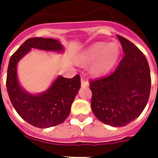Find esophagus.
Here are the masks:
<instances>
[{"label": "esophagus", "mask_w": 158, "mask_h": 158, "mask_svg": "<svg viewBox=\"0 0 158 158\" xmlns=\"http://www.w3.org/2000/svg\"><path fill=\"white\" fill-rule=\"evenodd\" d=\"M89 81L85 79L84 77H82L81 78V85L82 87H88L89 86Z\"/></svg>", "instance_id": "esophagus-1"}]
</instances>
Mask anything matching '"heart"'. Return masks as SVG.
I'll list each match as a JSON object with an SVG mask.
<instances>
[{
    "label": "heart",
    "mask_w": 158,
    "mask_h": 158,
    "mask_svg": "<svg viewBox=\"0 0 158 158\" xmlns=\"http://www.w3.org/2000/svg\"><path fill=\"white\" fill-rule=\"evenodd\" d=\"M120 55V48L117 43H98L82 55L83 62L90 63L94 62L92 65V72L96 74H105L109 71L117 61Z\"/></svg>",
    "instance_id": "b5f03b06"
}]
</instances>
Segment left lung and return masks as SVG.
Returning <instances> with one entry per match:
<instances>
[{"label": "left lung", "mask_w": 158, "mask_h": 158, "mask_svg": "<svg viewBox=\"0 0 158 158\" xmlns=\"http://www.w3.org/2000/svg\"><path fill=\"white\" fill-rule=\"evenodd\" d=\"M124 56L112 74L89 81L91 107L100 121L122 127L135 120L148 103L151 74L143 53L131 42L117 35Z\"/></svg>", "instance_id": "obj_1"}]
</instances>
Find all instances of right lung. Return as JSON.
<instances>
[{"label":"right lung","mask_w":158,"mask_h":158,"mask_svg":"<svg viewBox=\"0 0 158 158\" xmlns=\"http://www.w3.org/2000/svg\"><path fill=\"white\" fill-rule=\"evenodd\" d=\"M37 48L45 51H62L60 43L52 38H28L11 56L6 77V89L14 108L28 124L38 128H49L64 121L70 112L71 104L79 92V74L72 79L60 76L51 88L40 95H31L19 87L16 65L22 57Z\"/></svg>","instance_id":"add662e5"}]
</instances>
